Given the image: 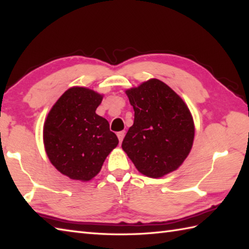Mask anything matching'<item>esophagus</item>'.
Segmentation results:
<instances>
[{
  "instance_id": "esophagus-1",
  "label": "esophagus",
  "mask_w": 249,
  "mask_h": 249,
  "mask_svg": "<svg viewBox=\"0 0 249 249\" xmlns=\"http://www.w3.org/2000/svg\"><path fill=\"white\" fill-rule=\"evenodd\" d=\"M116 135H118V138H119V140H120V143H121V142L122 141H123V139H124V136H125V131L123 130V131H119V133L118 134H116Z\"/></svg>"
}]
</instances>
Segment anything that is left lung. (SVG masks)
<instances>
[{"label":"left lung","instance_id":"1","mask_svg":"<svg viewBox=\"0 0 249 249\" xmlns=\"http://www.w3.org/2000/svg\"><path fill=\"white\" fill-rule=\"evenodd\" d=\"M127 94L134 107V124L122 149L138 171L161 178L182 165L192 150L195 126L184 100L158 79H150Z\"/></svg>","mask_w":249,"mask_h":249}]
</instances>
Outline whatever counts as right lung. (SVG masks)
<instances>
[{
  "mask_svg": "<svg viewBox=\"0 0 249 249\" xmlns=\"http://www.w3.org/2000/svg\"><path fill=\"white\" fill-rule=\"evenodd\" d=\"M103 95L73 87L57 99L44 124L45 150L62 174L77 181L97 176L106 157L118 145L108 121L96 114Z\"/></svg>",
  "mask_w": 249,
  "mask_h": 249,
  "instance_id": "1",
  "label": "right lung"
}]
</instances>
